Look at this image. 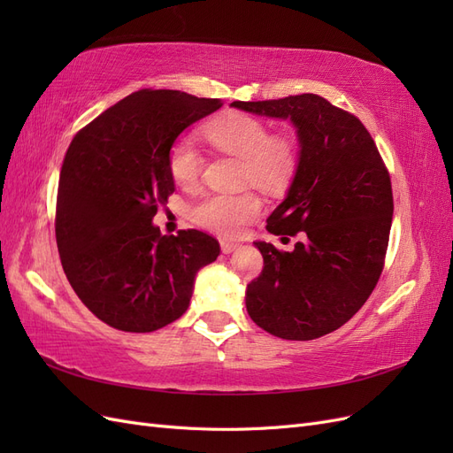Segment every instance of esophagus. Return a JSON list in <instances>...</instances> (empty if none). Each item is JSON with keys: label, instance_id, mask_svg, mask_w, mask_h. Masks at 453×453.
Returning a JSON list of instances; mask_svg holds the SVG:
<instances>
[{"label": "esophagus", "instance_id": "obj_1", "mask_svg": "<svg viewBox=\"0 0 453 453\" xmlns=\"http://www.w3.org/2000/svg\"><path fill=\"white\" fill-rule=\"evenodd\" d=\"M240 248L238 243H234V242H228V240H221V251L225 253V255H228V253H232V251H236Z\"/></svg>", "mask_w": 453, "mask_h": 453}]
</instances>
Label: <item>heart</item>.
Returning <instances> with one entry per match:
<instances>
[{"mask_svg": "<svg viewBox=\"0 0 453 453\" xmlns=\"http://www.w3.org/2000/svg\"><path fill=\"white\" fill-rule=\"evenodd\" d=\"M215 149L242 158V181L258 188L283 190L291 183L298 164V145L291 134H270L265 120L245 113H223L203 127ZM172 180L185 188L196 185L202 157L188 138L177 140L168 157ZM263 203L250 190L242 195H208L190 208V219L223 236H236L260 215Z\"/></svg>", "mask_w": 453, "mask_h": 453, "instance_id": "heart-1", "label": "heart"}]
</instances>
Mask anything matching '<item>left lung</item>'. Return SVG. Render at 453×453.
I'll list each match as a JSON object with an SVG mask.
<instances>
[{"label":"left lung","instance_id":"obj_1","mask_svg":"<svg viewBox=\"0 0 453 453\" xmlns=\"http://www.w3.org/2000/svg\"><path fill=\"white\" fill-rule=\"evenodd\" d=\"M230 105L289 119L300 147L266 230L303 242L293 251L255 242L265 268L245 291L250 318L285 340L325 336L361 310L380 280L393 219L386 164L363 122L318 94Z\"/></svg>","mask_w":453,"mask_h":453}]
</instances>
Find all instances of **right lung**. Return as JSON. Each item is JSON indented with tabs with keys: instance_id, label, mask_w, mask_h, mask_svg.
<instances>
[{
	"instance_id": "obj_1",
	"label": "right lung",
	"mask_w": 453,
	"mask_h": 453,
	"mask_svg": "<svg viewBox=\"0 0 453 453\" xmlns=\"http://www.w3.org/2000/svg\"><path fill=\"white\" fill-rule=\"evenodd\" d=\"M223 105L180 90H140L79 130L57 198V243L65 278L98 319L153 333L180 319L200 268L221 253L200 230L162 236L158 205L175 190L168 168L177 135Z\"/></svg>"
}]
</instances>
